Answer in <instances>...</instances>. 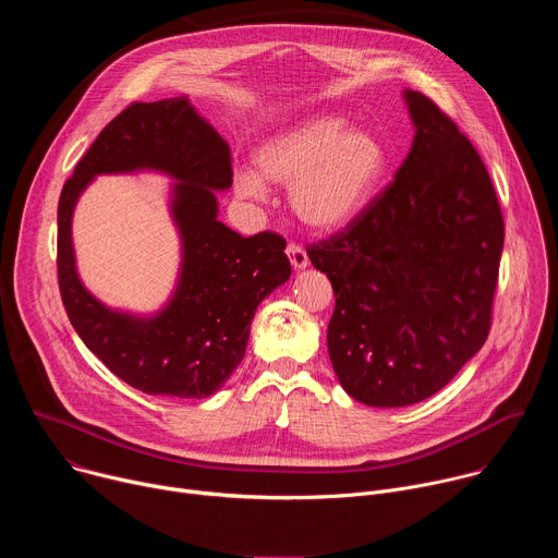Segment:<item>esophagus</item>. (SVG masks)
<instances>
[{
	"instance_id": "obj_1",
	"label": "esophagus",
	"mask_w": 558,
	"mask_h": 558,
	"mask_svg": "<svg viewBox=\"0 0 558 558\" xmlns=\"http://www.w3.org/2000/svg\"><path fill=\"white\" fill-rule=\"evenodd\" d=\"M287 256H289V260H291V265H293V269H306V265H308V256H306V252L300 247V245H295V243H289L287 245Z\"/></svg>"
}]
</instances>
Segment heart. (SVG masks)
I'll return each mask as SVG.
<instances>
[{
	"mask_svg": "<svg viewBox=\"0 0 558 558\" xmlns=\"http://www.w3.org/2000/svg\"><path fill=\"white\" fill-rule=\"evenodd\" d=\"M254 170L233 174L235 194L247 201L267 196V181L291 185L289 203L300 222L315 231H338L357 220L377 196L390 149L379 134L351 128L342 114H315L256 149Z\"/></svg>",
	"mask_w": 558,
	"mask_h": 558,
	"instance_id": "b5f03b06",
	"label": "heart"
}]
</instances>
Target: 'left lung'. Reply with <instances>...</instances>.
<instances>
[{"mask_svg":"<svg viewBox=\"0 0 558 558\" xmlns=\"http://www.w3.org/2000/svg\"><path fill=\"white\" fill-rule=\"evenodd\" d=\"M415 136L368 209L308 247L336 293L327 344L353 400L397 409L441 390L490 331L504 216L472 143L404 90Z\"/></svg>","mask_w":558,"mask_h":558,"instance_id":"obj_1","label":"left lung"}]
</instances>
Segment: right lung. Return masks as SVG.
I'll return each mask as SVG.
<instances>
[{"mask_svg": "<svg viewBox=\"0 0 558 558\" xmlns=\"http://www.w3.org/2000/svg\"><path fill=\"white\" fill-rule=\"evenodd\" d=\"M161 171L175 183L171 213L182 269L169 304L149 316L110 310L75 274L71 214L99 173ZM227 141L187 97L132 104L114 117L65 181L57 209V274L65 313L84 344L147 395L201 400L243 362L258 304L291 276L284 238H250L218 220L216 192L231 187Z\"/></svg>", "mask_w": 558, "mask_h": 558, "instance_id": "right-lung-1", "label": "right lung"}]
</instances>
